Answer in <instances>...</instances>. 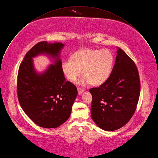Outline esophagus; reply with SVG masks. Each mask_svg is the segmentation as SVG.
Instances as JSON below:
<instances>
[{"instance_id": "esophagus-1", "label": "esophagus", "mask_w": 158, "mask_h": 158, "mask_svg": "<svg viewBox=\"0 0 158 158\" xmlns=\"http://www.w3.org/2000/svg\"><path fill=\"white\" fill-rule=\"evenodd\" d=\"M77 89H78V93L79 95H80V94H81V93L84 91V89H83V88H81L78 87Z\"/></svg>"}]
</instances>
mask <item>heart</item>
Wrapping results in <instances>:
<instances>
[{
	"instance_id": "1",
	"label": "heart",
	"mask_w": 158,
	"mask_h": 158,
	"mask_svg": "<svg viewBox=\"0 0 158 158\" xmlns=\"http://www.w3.org/2000/svg\"><path fill=\"white\" fill-rule=\"evenodd\" d=\"M62 64V70L65 77L75 81L81 75L84 76L79 84L86 86L91 84L99 86L109 78L114 65V56L107 49H84L77 51Z\"/></svg>"
}]
</instances>
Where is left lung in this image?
<instances>
[{
  "mask_svg": "<svg viewBox=\"0 0 158 158\" xmlns=\"http://www.w3.org/2000/svg\"><path fill=\"white\" fill-rule=\"evenodd\" d=\"M112 72L106 82L89 89L93 100L91 115L94 123L106 131L124 126L135 112L140 93L137 67L118 48Z\"/></svg>",
  "mask_w": 158,
  "mask_h": 158,
  "instance_id": "left-lung-1",
  "label": "left lung"
}]
</instances>
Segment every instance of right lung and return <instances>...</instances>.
I'll return each mask as SVG.
<instances>
[{"instance_id":"right-lung-1","label":"right lung","mask_w":158,"mask_h":158,"mask_svg":"<svg viewBox=\"0 0 158 158\" xmlns=\"http://www.w3.org/2000/svg\"><path fill=\"white\" fill-rule=\"evenodd\" d=\"M60 43L42 41L35 45L21 63L17 78V94L22 108L36 125L57 128L69 118L78 94L76 86L65 81L62 70ZM41 54L55 60L43 73L34 69L32 58Z\"/></svg>"}]
</instances>
